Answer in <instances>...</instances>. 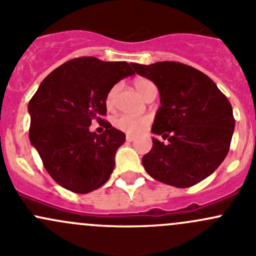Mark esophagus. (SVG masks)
<instances>
[{"label":"esophagus","instance_id":"1","mask_svg":"<svg viewBox=\"0 0 256 256\" xmlns=\"http://www.w3.org/2000/svg\"><path fill=\"white\" fill-rule=\"evenodd\" d=\"M135 136H132V135H128L126 136V141H128V142H132V141H135Z\"/></svg>","mask_w":256,"mask_h":256}]
</instances>
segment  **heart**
<instances>
[{"label": "heart", "instance_id": "obj_1", "mask_svg": "<svg viewBox=\"0 0 256 256\" xmlns=\"http://www.w3.org/2000/svg\"><path fill=\"white\" fill-rule=\"evenodd\" d=\"M135 88L140 95L142 98H144L146 92H148L151 88H154V82L148 79L144 78H138L135 80ZM120 86L118 85H115L110 89V92H108L106 96V106L109 109L115 105V100L116 96H118V92ZM151 120H150L148 116H132V115H128V114H124V115L118 116V118L114 120V126L118 130L124 131L126 134H130V135H138V134L142 132L144 128L150 125Z\"/></svg>", "mask_w": 256, "mask_h": 256}]
</instances>
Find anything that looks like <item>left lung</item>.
I'll return each instance as SVG.
<instances>
[{
    "label": "left lung",
    "mask_w": 256,
    "mask_h": 256,
    "mask_svg": "<svg viewBox=\"0 0 256 256\" xmlns=\"http://www.w3.org/2000/svg\"><path fill=\"white\" fill-rule=\"evenodd\" d=\"M131 66L156 84L161 96L151 130L166 142L152 138L142 157L147 174L177 188L210 176L228 154L236 126L226 95L204 73L178 62Z\"/></svg>",
    "instance_id": "left-lung-1"
}]
</instances>
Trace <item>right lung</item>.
I'll list each match as a JSON object with an SVG mask.
<instances>
[{"label": "right lung", "instance_id": "right-lung-1", "mask_svg": "<svg viewBox=\"0 0 256 256\" xmlns=\"http://www.w3.org/2000/svg\"><path fill=\"white\" fill-rule=\"evenodd\" d=\"M132 74L126 62L80 56L54 69L30 99V141L50 177L66 190L85 194L112 174L125 134L108 121L102 135L90 132L89 126L92 120L104 121L108 92Z\"/></svg>", "mask_w": 256, "mask_h": 256}]
</instances>
